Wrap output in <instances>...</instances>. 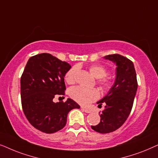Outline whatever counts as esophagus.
I'll use <instances>...</instances> for the list:
<instances>
[{
  "mask_svg": "<svg viewBox=\"0 0 158 158\" xmlns=\"http://www.w3.org/2000/svg\"><path fill=\"white\" fill-rule=\"evenodd\" d=\"M81 110H83L84 112H85V113H91V110H90L89 109H87V108H81Z\"/></svg>",
  "mask_w": 158,
  "mask_h": 158,
  "instance_id": "1",
  "label": "esophagus"
}]
</instances>
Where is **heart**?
<instances>
[{"label":"heart","instance_id":"1","mask_svg":"<svg viewBox=\"0 0 158 158\" xmlns=\"http://www.w3.org/2000/svg\"><path fill=\"white\" fill-rule=\"evenodd\" d=\"M89 71L94 77L99 79L98 83L104 91H109L113 87L114 81L110 77H106L108 74V70L104 66L100 64H94L89 66ZM78 71L77 66H73L67 71L65 75L66 81L69 84H73L75 82L76 74ZM69 95L73 100L78 103L87 106L91 103L100 97V92L95 88H85L81 86H77L71 88L69 90Z\"/></svg>","mask_w":158,"mask_h":158}]
</instances>
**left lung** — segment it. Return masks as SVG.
<instances>
[{
  "label": "left lung",
  "mask_w": 158,
  "mask_h": 158,
  "mask_svg": "<svg viewBox=\"0 0 158 158\" xmlns=\"http://www.w3.org/2000/svg\"><path fill=\"white\" fill-rule=\"evenodd\" d=\"M116 65V77L113 87L97 103L105 106L100 113V121L92 129L101 134L110 133L117 130L127 121L131 113L137 90V80L133 62L119 54L104 57Z\"/></svg>",
  "instance_id": "obj_1"
}]
</instances>
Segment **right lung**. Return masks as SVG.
I'll list each match as a JSON object with an SVG mask.
<instances>
[{"label": "right lung", "mask_w": 158, "mask_h": 158, "mask_svg": "<svg viewBox=\"0 0 158 158\" xmlns=\"http://www.w3.org/2000/svg\"><path fill=\"white\" fill-rule=\"evenodd\" d=\"M71 66L49 53L31 56L21 77V99L25 116L35 129L47 134L62 129L67 115L80 106L70 98L54 102L57 94L64 95V77Z\"/></svg>", "instance_id": "right-lung-1"}]
</instances>
